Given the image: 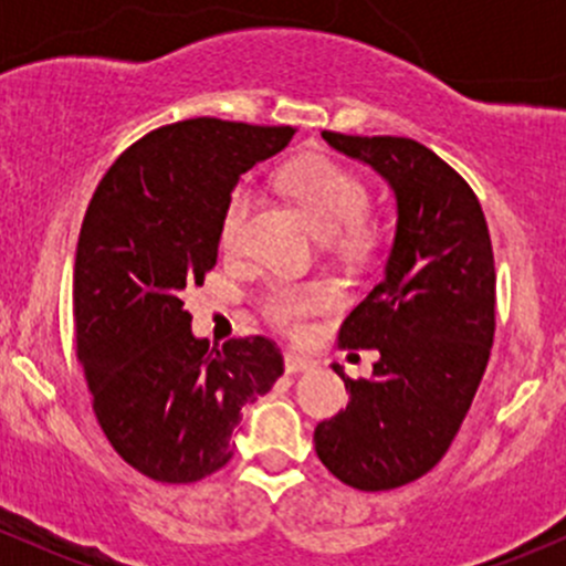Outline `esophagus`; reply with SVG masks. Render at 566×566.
<instances>
[{
	"label": "esophagus",
	"mask_w": 566,
	"mask_h": 566,
	"mask_svg": "<svg viewBox=\"0 0 566 566\" xmlns=\"http://www.w3.org/2000/svg\"><path fill=\"white\" fill-rule=\"evenodd\" d=\"M312 369V358L301 356V353H284V373L287 375H298Z\"/></svg>",
	"instance_id": "obj_1"
}]
</instances>
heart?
<instances>
[{"mask_svg": "<svg viewBox=\"0 0 566 566\" xmlns=\"http://www.w3.org/2000/svg\"><path fill=\"white\" fill-rule=\"evenodd\" d=\"M284 193L295 199L323 238L339 247H361L369 235V191L358 175L323 156H306L279 175ZM254 191L241 180L227 197L219 219V243L224 251H238L247 235V221ZM336 287L323 279L315 282H271L260 293V312L273 328L298 334L312 317L336 304Z\"/></svg>", "mask_w": 566, "mask_h": 566, "instance_id": "obj_1", "label": "heart"}]
</instances>
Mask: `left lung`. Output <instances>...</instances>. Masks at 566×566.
<instances>
[{"instance_id": "obj_1", "label": "left lung", "mask_w": 566, "mask_h": 566, "mask_svg": "<svg viewBox=\"0 0 566 566\" xmlns=\"http://www.w3.org/2000/svg\"><path fill=\"white\" fill-rule=\"evenodd\" d=\"M378 169L397 193L386 276L345 317L339 347H375L373 378L345 380L350 402L315 430L319 462L356 490L402 488L447 454L488 369L495 265L473 188L430 147L405 136L323 130Z\"/></svg>"}]
</instances>
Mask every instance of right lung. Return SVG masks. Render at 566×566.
<instances>
[{
    "label": "right lung",
    "instance_id": "1",
    "mask_svg": "<svg viewBox=\"0 0 566 566\" xmlns=\"http://www.w3.org/2000/svg\"><path fill=\"white\" fill-rule=\"evenodd\" d=\"M290 125L193 117L142 136L108 167L78 232L76 356L101 430L130 468L164 484L232 460L241 408L284 373L268 336L193 339L182 290L219 256V219L247 169L284 150Z\"/></svg>",
    "mask_w": 566,
    "mask_h": 566
}]
</instances>
